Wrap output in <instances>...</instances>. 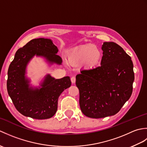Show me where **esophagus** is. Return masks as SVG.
Returning a JSON list of instances; mask_svg holds the SVG:
<instances>
[{
    "label": "esophagus",
    "instance_id": "esophagus-1",
    "mask_svg": "<svg viewBox=\"0 0 147 147\" xmlns=\"http://www.w3.org/2000/svg\"><path fill=\"white\" fill-rule=\"evenodd\" d=\"M71 82H72V83H73V84L75 83V82H76V78L74 77V76L71 77Z\"/></svg>",
    "mask_w": 147,
    "mask_h": 147
}]
</instances>
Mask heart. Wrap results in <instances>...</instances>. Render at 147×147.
<instances>
[{"label":"heart","instance_id":"b5f03b06","mask_svg":"<svg viewBox=\"0 0 147 147\" xmlns=\"http://www.w3.org/2000/svg\"><path fill=\"white\" fill-rule=\"evenodd\" d=\"M102 54L94 45L89 44L80 46L71 51L69 55V61L72 64L83 62L88 67H94L100 62Z\"/></svg>","mask_w":147,"mask_h":147}]
</instances>
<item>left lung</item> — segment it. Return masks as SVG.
<instances>
[{
    "instance_id": "8db88e82",
    "label": "left lung",
    "mask_w": 147,
    "mask_h": 147,
    "mask_svg": "<svg viewBox=\"0 0 147 147\" xmlns=\"http://www.w3.org/2000/svg\"><path fill=\"white\" fill-rule=\"evenodd\" d=\"M100 65L76 76L83 114L98 119L114 115L129 99L135 80L131 57L114 42H104Z\"/></svg>"
}]
</instances>
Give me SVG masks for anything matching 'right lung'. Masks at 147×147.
Segmentation results:
<instances>
[{
	"label": "right lung",
	"mask_w": 147,
	"mask_h": 147,
	"mask_svg": "<svg viewBox=\"0 0 147 147\" xmlns=\"http://www.w3.org/2000/svg\"><path fill=\"white\" fill-rule=\"evenodd\" d=\"M58 51L52 40L40 38L32 40L16 52L7 72V89L16 109L24 116L36 119L52 117L57 112L59 96L71 86L69 76L55 79L47 74L40 86L33 87L26 75L27 65L35 56L45 59L50 65H61Z\"/></svg>",
	"instance_id": "right-lung-1"
}]
</instances>
